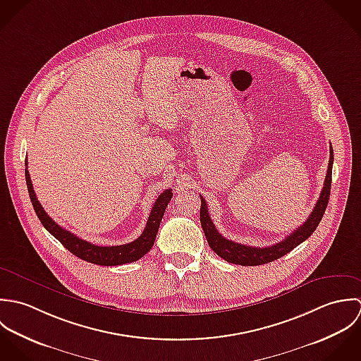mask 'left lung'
I'll return each mask as SVG.
<instances>
[{"label":"left lung","instance_id":"left-lung-1","mask_svg":"<svg viewBox=\"0 0 361 361\" xmlns=\"http://www.w3.org/2000/svg\"><path fill=\"white\" fill-rule=\"evenodd\" d=\"M329 153H331V156H329V164H328L324 188H322L321 195L314 207V211L300 227L293 230V233H290V235H288L283 241H281L275 245L259 248V247L238 244V243L224 238L217 231L212 219L208 214L207 202L201 197L200 216H201V224H202V228H204V233H205L209 247L216 252L220 258H223L224 261H227L230 264L243 265V267H255V265L268 264L278 258H282L293 248H295L298 244H301L304 240H307L318 227L321 219L325 214V209L328 207V201H329V195H331V183H332V164H334L332 146H331Z\"/></svg>","mask_w":361,"mask_h":361}]
</instances>
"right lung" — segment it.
I'll return each mask as SVG.
<instances>
[{
  "instance_id": "add662e5",
  "label": "right lung",
  "mask_w": 361,
  "mask_h": 361,
  "mask_svg": "<svg viewBox=\"0 0 361 361\" xmlns=\"http://www.w3.org/2000/svg\"><path fill=\"white\" fill-rule=\"evenodd\" d=\"M25 166H26V169H25L26 185H27L29 197H30V201H32L36 215L42 221V224L49 230V233H51L70 252H73L75 257H78L86 262H90V264H96V265L116 267V265H123V264H130V262L138 261L153 247L161 217L164 215L167 204L170 202V200L173 197L171 190L163 191L159 195V198L154 201L150 215L147 217L144 233L135 241L123 244V245L102 247V245H94L89 241L79 238L71 231L59 226L51 217L46 214V211L43 209V207L40 205V202L36 198V194H35V190L32 185V180H30V176L27 171V160L25 161Z\"/></svg>"
}]
</instances>
